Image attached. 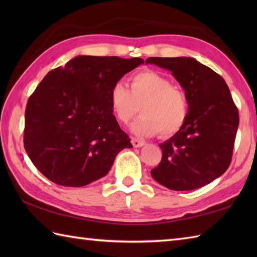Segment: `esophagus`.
Instances as JSON below:
<instances>
[{
    "label": "esophagus",
    "instance_id": "1",
    "mask_svg": "<svg viewBox=\"0 0 257 257\" xmlns=\"http://www.w3.org/2000/svg\"><path fill=\"white\" fill-rule=\"evenodd\" d=\"M132 144L135 147V148H140V147H143L145 145V143L143 140H139L137 138H133L132 139Z\"/></svg>",
    "mask_w": 257,
    "mask_h": 257
}]
</instances>
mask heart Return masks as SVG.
<instances>
[{
  "label": "heart",
  "mask_w": 257,
  "mask_h": 257,
  "mask_svg": "<svg viewBox=\"0 0 257 257\" xmlns=\"http://www.w3.org/2000/svg\"><path fill=\"white\" fill-rule=\"evenodd\" d=\"M111 112L119 122L128 123L136 114L141 116L132 125L139 136L170 137L187 121L189 101L180 87L171 85L165 75L146 69L130 77V89L118 81L109 92Z\"/></svg>",
  "instance_id": "obj_1"
}]
</instances>
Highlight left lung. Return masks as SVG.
<instances>
[{
	"instance_id": "left-lung-1",
	"label": "left lung",
	"mask_w": 257,
	"mask_h": 257,
	"mask_svg": "<svg viewBox=\"0 0 257 257\" xmlns=\"http://www.w3.org/2000/svg\"><path fill=\"white\" fill-rule=\"evenodd\" d=\"M146 64L170 70L189 101L183 127L159 145L162 159L152 178L174 191L209 184L230 166L239 121L225 80L192 57H149Z\"/></svg>"
}]
</instances>
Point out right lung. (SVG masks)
I'll list each match as a JSON object with an SVG mask.
<instances>
[{
  "label": "right lung",
  "mask_w": 257,
  "mask_h": 257,
  "mask_svg": "<svg viewBox=\"0 0 257 257\" xmlns=\"http://www.w3.org/2000/svg\"><path fill=\"white\" fill-rule=\"evenodd\" d=\"M144 62L77 56L43 78L27 101L24 129L25 151L38 171L56 184L84 187L133 148L111 112L109 92Z\"/></svg>",
  "instance_id": "obj_1"
}]
</instances>
